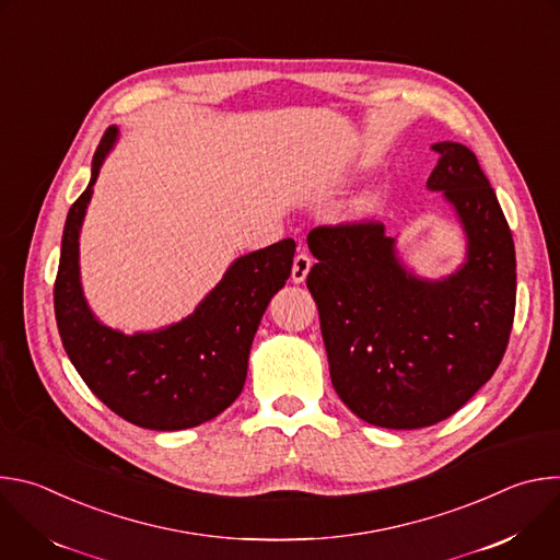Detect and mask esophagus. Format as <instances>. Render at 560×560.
Masks as SVG:
<instances>
[{"instance_id":"1","label":"esophagus","mask_w":560,"mask_h":560,"mask_svg":"<svg viewBox=\"0 0 560 560\" xmlns=\"http://www.w3.org/2000/svg\"><path fill=\"white\" fill-rule=\"evenodd\" d=\"M310 268H312V259L305 253H299L294 257V261H292V275H290L292 283H303L307 272H310Z\"/></svg>"}]
</instances>
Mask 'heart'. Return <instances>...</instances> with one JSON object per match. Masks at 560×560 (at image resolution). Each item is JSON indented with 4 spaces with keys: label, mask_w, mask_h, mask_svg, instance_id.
<instances>
[{
    "label": "heart",
    "mask_w": 560,
    "mask_h": 560,
    "mask_svg": "<svg viewBox=\"0 0 560 560\" xmlns=\"http://www.w3.org/2000/svg\"><path fill=\"white\" fill-rule=\"evenodd\" d=\"M376 206H378V195H376V192H365V195H361V197L354 201L352 210H354L357 214H368V212H372Z\"/></svg>",
    "instance_id": "obj_1"
}]
</instances>
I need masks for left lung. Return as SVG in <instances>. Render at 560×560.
<instances>
[{
    "instance_id": "8db88e82",
    "label": "left lung",
    "mask_w": 560,
    "mask_h": 560,
    "mask_svg": "<svg viewBox=\"0 0 560 560\" xmlns=\"http://www.w3.org/2000/svg\"><path fill=\"white\" fill-rule=\"evenodd\" d=\"M428 190L441 192L465 236L463 264L428 279L398 257L381 223L322 225L307 234L332 385L365 423L434 425L497 372L514 322L512 232L476 154L439 141Z\"/></svg>"
}]
</instances>
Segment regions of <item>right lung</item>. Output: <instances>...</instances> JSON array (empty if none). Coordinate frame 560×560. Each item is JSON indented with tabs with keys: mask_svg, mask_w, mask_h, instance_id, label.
<instances>
[{
	"mask_svg": "<svg viewBox=\"0 0 560 560\" xmlns=\"http://www.w3.org/2000/svg\"><path fill=\"white\" fill-rule=\"evenodd\" d=\"M119 139L110 126L93 156L91 182L66 217L55 281V318L63 350L115 415L132 425L175 432L201 425L242 394L253 339L270 299L285 285L294 238L234 259L221 281L182 322L126 335L91 310L79 272V234L93 186Z\"/></svg>",
	"mask_w": 560,
	"mask_h": 560,
	"instance_id": "obj_1",
	"label": "right lung"
}]
</instances>
